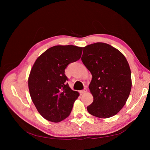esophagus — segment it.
Listing matches in <instances>:
<instances>
[{"instance_id":"esophagus-1","label":"esophagus","mask_w":150,"mask_h":150,"mask_svg":"<svg viewBox=\"0 0 150 150\" xmlns=\"http://www.w3.org/2000/svg\"><path fill=\"white\" fill-rule=\"evenodd\" d=\"M86 92H87V89H86V88H84V89L80 91V93H81V94H84V93H86Z\"/></svg>"}]
</instances>
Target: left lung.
<instances>
[{
	"mask_svg": "<svg viewBox=\"0 0 150 150\" xmlns=\"http://www.w3.org/2000/svg\"><path fill=\"white\" fill-rule=\"evenodd\" d=\"M81 60L93 76L89 88L93 102L88 111L100 118L116 115L125 106L132 85L126 57L110 44L96 42L83 47Z\"/></svg>",
	"mask_w": 150,
	"mask_h": 150,
	"instance_id": "obj_1",
	"label": "left lung"
}]
</instances>
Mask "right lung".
<instances>
[{"label": "right lung", "mask_w": 150, "mask_h": 150, "mask_svg": "<svg viewBox=\"0 0 150 150\" xmlns=\"http://www.w3.org/2000/svg\"><path fill=\"white\" fill-rule=\"evenodd\" d=\"M83 47L67 45L50 47L42 53L32 67L28 79L30 97L44 118L58 122L69 116L78 91L66 83L65 69L79 60Z\"/></svg>", "instance_id": "add662e5"}]
</instances>
